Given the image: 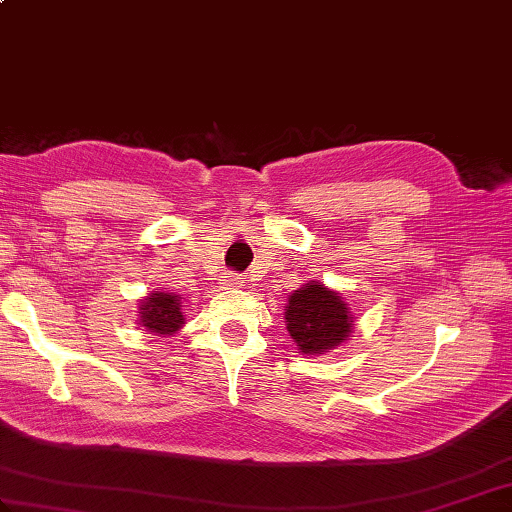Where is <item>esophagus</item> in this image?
Wrapping results in <instances>:
<instances>
[{"instance_id":"34e87169","label":"esophagus","mask_w":512,"mask_h":512,"mask_svg":"<svg viewBox=\"0 0 512 512\" xmlns=\"http://www.w3.org/2000/svg\"><path fill=\"white\" fill-rule=\"evenodd\" d=\"M224 286H242L244 284V277L237 275V273H226L222 279Z\"/></svg>"}]
</instances>
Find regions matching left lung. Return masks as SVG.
Here are the masks:
<instances>
[{"mask_svg":"<svg viewBox=\"0 0 512 512\" xmlns=\"http://www.w3.org/2000/svg\"><path fill=\"white\" fill-rule=\"evenodd\" d=\"M288 334L303 354H321L341 345L352 332V314L339 292L308 284L290 295L286 306Z\"/></svg>","mask_w":512,"mask_h":512,"instance_id":"obj_1","label":"left lung"}]
</instances>
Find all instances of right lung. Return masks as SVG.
<instances>
[{
    "label": "right lung",
    "instance_id": "add662e5",
    "mask_svg": "<svg viewBox=\"0 0 512 512\" xmlns=\"http://www.w3.org/2000/svg\"><path fill=\"white\" fill-rule=\"evenodd\" d=\"M140 323L149 332L173 334L184 323L180 312V299L171 292H151L140 308Z\"/></svg>",
    "mask_w": 512,
    "mask_h": 512
}]
</instances>
